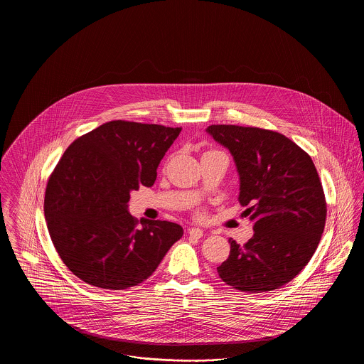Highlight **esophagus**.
I'll return each instance as SVG.
<instances>
[{"instance_id":"esophagus-1","label":"esophagus","mask_w":364,"mask_h":364,"mask_svg":"<svg viewBox=\"0 0 364 364\" xmlns=\"http://www.w3.org/2000/svg\"><path fill=\"white\" fill-rule=\"evenodd\" d=\"M188 233L191 237H195V239H200L203 236V230L200 228H191L188 229Z\"/></svg>"}]
</instances>
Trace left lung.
Segmentation results:
<instances>
[{
    "instance_id": "left-lung-1",
    "label": "left lung",
    "mask_w": 364,
    "mask_h": 364,
    "mask_svg": "<svg viewBox=\"0 0 364 364\" xmlns=\"http://www.w3.org/2000/svg\"><path fill=\"white\" fill-rule=\"evenodd\" d=\"M206 131L233 156L239 202L254 224L244 245L229 240L218 276L242 292L277 289L310 262L325 229L326 200L311 156L269 129L210 125Z\"/></svg>"
}]
</instances>
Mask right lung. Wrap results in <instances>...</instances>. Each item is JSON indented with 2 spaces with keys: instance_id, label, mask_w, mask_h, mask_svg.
<instances>
[{
  "instance_id": "1",
  "label": "right lung",
  "mask_w": 364,
  "mask_h": 364,
  "mask_svg": "<svg viewBox=\"0 0 364 364\" xmlns=\"http://www.w3.org/2000/svg\"><path fill=\"white\" fill-rule=\"evenodd\" d=\"M181 128L105 122L76 139L54 168L45 193L53 244L88 285L122 291L156 272L183 228L139 221L128 213L131 191L151 187L156 168Z\"/></svg>"
}]
</instances>
